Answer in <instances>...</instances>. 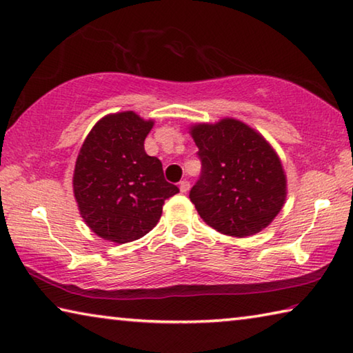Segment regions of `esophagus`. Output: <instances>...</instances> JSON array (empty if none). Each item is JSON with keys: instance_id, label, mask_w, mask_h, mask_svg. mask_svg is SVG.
<instances>
[{"instance_id": "1", "label": "esophagus", "mask_w": 353, "mask_h": 353, "mask_svg": "<svg viewBox=\"0 0 353 353\" xmlns=\"http://www.w3.org/2000/svg\"><path fill=\"white\" fill-rule=\"evenodd\" d=\"M179 188H181L182 193H187V191L190 190V182L188 181H182L181 183H179Z\"/></svg>"}]
</instances>
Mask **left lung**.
<instances>
[{
    "label": "left lung",
    "instance_id": "left-lung-1",
    "mask_svg": "<svg viewBox=\"0 0 353 353\" xmlns=\"http://www.w3.org/2000/svg\"><path fill=\"white\" fill-rule=\"evenodd\" d=\"M202 162L190 191L199 216L229 236H250L272 223L286 199L277 152L260 132L235 118L190 128Z\"/></svg>",
    "mask_w": 353,
    "mask_h": 353
}]
</instances>
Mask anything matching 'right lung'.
Wrapping results in <instances>:
<instances>
[{"label":"right lung","instance_id":"obj_1","mask_svg":"<svg viewBox=\"0 0 353 353\" xmlns=\"http://www.w3.org/2000/svg\"><path fill=\"white\" fill-rule=\"evenodd\" d=\"M154 126L135 112L101 118L77 154L73 191L81 216L98 236L118 244L151 232L165 201L179 193L162 162L145 151Z\"/></svg>","mask_w":353,"mask_h":353}]
</instances>
